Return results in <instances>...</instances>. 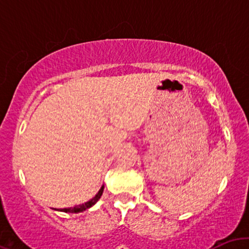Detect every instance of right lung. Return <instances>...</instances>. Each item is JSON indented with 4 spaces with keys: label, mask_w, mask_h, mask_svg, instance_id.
<instances>
[{
    "label": "right lung",
    "mask_w": 249,
    "mask_h": 249,
    "mask_svg": "<svg viewBox=\"0 0 249 249\" xmlns=\"http://www.w3.org/2000/svg\"><path fill=\"white\" fill-rule=\"evenodd\" d=\"M103 191H104V185H103V186L101 187V190L98 191V193H97L92 199H90L89 201L84 202V204L77 205V206L69 207V208H61V210H56V211H59V212H65V213H81V212H84V211H87L88 208L92 207L93 205H95L96 202L98 201L99 199H101Z\"/></svg>",
    "instance_id": "1"
}]
</instances>
